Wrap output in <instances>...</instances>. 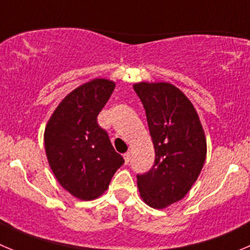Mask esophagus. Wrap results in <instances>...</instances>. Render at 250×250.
Wrapping results in <instances>:
<instances>
[{
	"label": "esophagus",
	"mask_w": 250,
	"mask_h": 250,
	"mask_svg": "<svg viewBox=\"0 0 250 250\" xmlns=\"http://www.w3.org/2000/svg\"><path fill=\"white\" fill-rule=\"evenodd\" d=\"M123 157H125V165H127L130 160V154L129 152H125V154L123 155Z\"/></svg>",
	"instance_id": "34e87169"
}]
</instances>
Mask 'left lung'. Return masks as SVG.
<instances>
[{
	"instance_id": "1",
	"label": "left lung",
	"mask_w": 250,
	"mask_h": 250,
	"mask_svg": "<svg viewBox=\"0 0 250 250\" xmlns=\"http://www.w3.org/2000/svg\"><path fill=\"white\" fill-rule=\"evenodd\" d=\"M133 88L144 106L155 149L151 168L137 174L138 188L149 207L162 209L181 200L197 181L207 140L197 111L178 88L168 83Z\"/></svg>"
}]
</instances>
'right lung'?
<instances>
[{
	"label": "right lung",
	"instance_id": "add662e5",
	"mask_svg": "<svg viewBox=\"0 0 250 250\" xmlns=\"http://www.w3.org/2000/svg\"><path fill=\"white\" fill-rule=\"evenodd\" d=\"M113 89L115 83L106 79L79 86L58 105L45 129L51 169L61 186L78 199L91 200L103 194L125 164L98 123Z\"/></svg>",
	"mask_w": 250,
	"mask_h": 250
}]
</instances>
